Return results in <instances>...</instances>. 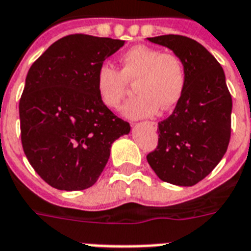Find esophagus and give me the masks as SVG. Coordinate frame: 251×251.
I'll list each match as a JSON object with an SVG mask.
<instances>
[{
    "label": "esophagus",
    "mask_w": 251,
    "mask_h": 251,
    "mask_svg": "<svg viewBox=\"0 0 251 251\" xmlns=\"http://www.w3.org/2000/svg\"><path fill=\"white\" fill-rule=\"evenodd\" d=\"M149 125L151 126V127H152V129H155V130L157 129V124H156V122L151 121V122H149Z\"/></svg>",
    "instance_id": "esophagus-1"
}]
</instances>
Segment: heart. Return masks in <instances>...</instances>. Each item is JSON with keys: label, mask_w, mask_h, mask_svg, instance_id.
<instances>
[{"label": "heart", "mask_w": 251, "mask_h": 251, "mask_svg": "<svg viewBox=\"0 0 251 251\" xmlns=\"http://www.w3.org/2000/svg\"><path fill=\"white\" fill-rule=\"evenodd\" d=\"M121 72L109 64L96 74V91L106 108L118 109L125 98L127 82H134L135 96L124 105L129 118L150 117L173 108L186 87V66L178 54L164 53L147 45H137L121 56Z\"/></svg>", "instance_id": "obj_1"}]
</instances>
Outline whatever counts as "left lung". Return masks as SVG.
<instances>
[{
  "mask_svg": "<svg viewBox=\"0 0 251 251\" xmlns=\"http://www.w3.org/2000/svg\"><path fill=\"white\" fill-rule=\"evenodd\" d=\"M147 40L167 47L186 66V87L173 113L159 122V143L147 161L161 181L193 186L212 172L230 139L232 96L216 58L198 41L181 35Z\"/></svg>",
  "mask_w": 251,
  "mask_h": 251,
  "instance_id": "8db88e82",
  "label": "left lung"
}]
</instances>
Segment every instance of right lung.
I'll return each instance as SVG.
<instances>
[{"instance_id": "obj_1", "label": "right lung", "mask_w": 251, "mask_h": 251, "mask_svg": "<svg viewBox=\"0 0 251 251\" xmlns=\"http://www.w3.org/2000/svg\"><path fill=\"white\" fill-rule=\"evenodd\" d=\"M124 40L83 33L53 43L29 68L19 101L23 151L37 175L58 190L98 181L116 139L130 133L99 99L96 74Z\"/></svg>"}]
</instances>
